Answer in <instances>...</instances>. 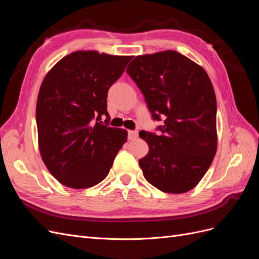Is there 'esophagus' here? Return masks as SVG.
Masks as SVG:
<instances>
[{"mask_svg": "<svg viewBox=\"0 0 259 259\" xmlns=\"http://www.w3.org/2000/svg\"><path fill=\"white\" fill-rule=\"evenodd\" d=\"M127 137L130 140H135L138 138V132L137 131H128Z\"/></svg>", "mask_w": 259, "mask_h": 259, "instance_id": "esophagus-1", "label": "esophagus"}]
</instances>
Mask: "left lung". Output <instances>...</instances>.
Here are the masks:
<instances>
[{"label":"left lung","instance_id":"1","mask_svg":"<svg viewBox=\"0 0 259 259\" xmlns=\"http://www.w3.org/2000/svg\"><path fill=\"white\" fill-rule=\"evenodd\" d=\"M127 74L142 91L154 132L139 133L149 152L139 160L144 177L159 190L184 193L205 175L217 149L216 97L205 70L166 51L134 58Z\"/></svg>","mask_w":259,"mask_h":259}]
</instances>
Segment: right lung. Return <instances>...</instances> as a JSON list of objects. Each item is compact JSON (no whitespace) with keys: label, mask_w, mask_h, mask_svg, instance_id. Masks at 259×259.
<instances>
[{"label":"right lung","mask_w":259,"mask_h":259,"mask_svg":"<svg viewBox=\"0 0 259 259\" xmlns=\"http://www.w3.org/2000/svg\"><path fill=\"white\" fill-rule=\"evenodd\" d=\"M131 59L74 52L46 74L36 101L38 148L62 185L82 189L103 182L126 143V131L109 126L107 96Z\"/></svg>","instance_id":"right-lung-1"}]
</instances>
